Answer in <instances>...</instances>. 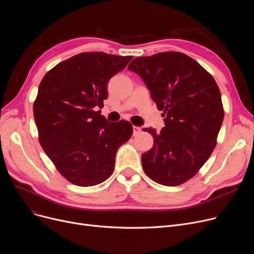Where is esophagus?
<instances>
[{
	"label": "esophagus",
	"mask_w": 254,
	"mask_h": 254,
	"mask_svg": "<svg viewBox=\"0 0 254 254\" xmlns=\"http://www.w3.org/2000/svg\"><path fill=\"white\" fill-rule=\"evenodd\" d=\"M132 130H134V135L136 136V135H138V134H140L141 132V130H142V128L141 127H132Z\"/></svg>",
	"instance_id": "esophagus-1"
}]
</instances>
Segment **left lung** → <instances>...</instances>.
<instances>
[{
  "label": "left lung",
  "mask_w": 254,
  "mask_h": 254,
  "mask_svg": "<svg viewBox=\"0 0 254 254\" xmlns=\"http://www.w3.org/2000/svg\"><path fill=\"white\" fill-rule=\"evenodd\" d=\"M143 79L166 126L152 148L142 154V167L153 181L177 186L191 179L217 144L224 110L213 76L190 57L178 51L136 58L128 64Z\"/></svg>",
  "instance_id": "left-lung-1"
}]
</instances>
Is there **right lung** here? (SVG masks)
<instances>
[{
  "instance_id": "add662e5",
  "label": "right lung",
  "mask_w": 254,
  "mask_h": 254,
  "mask_svg": "<svg viewBox=\"0 0 254 254\" xmlns=\"http://www.w3.org/2000/svg\"><path fill=\"white\" fill-rule=\"evenodd\" d=\"M132 57L82 52L48 71L34 102L40 145L72 184L93 186L114 171L118 148L132 135L127 120L109 123L101 115L109 79Z\"/></svg>"
}]
</instances>
